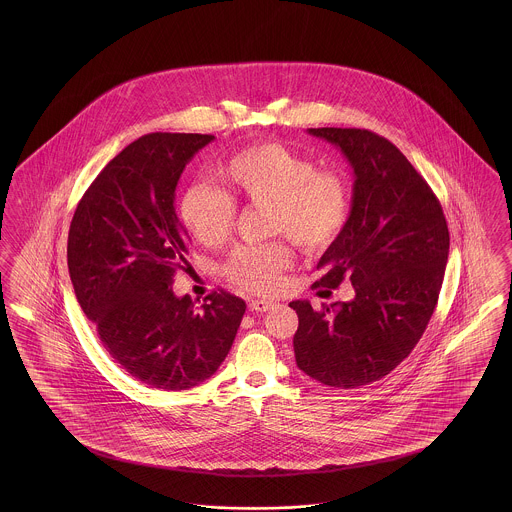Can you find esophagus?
I'll list each match as a JSON object with an SVG mask.
<instances>
[{"mask_svg": "<svg viewBox=\"0 0 512 512\" xmlns=\"http://www.w3.org/2000/svg\"><path fill=\"white\" fill-rule=\"evenodd\" d=\"M274 308V302L272 300H263V298H255L249 302V310L251 311H264L272 310Z\"/></svg>", "mask_w": 512, "mask_h": 512, "instance_id": "1", "label": "esophagus"}]
</instances>
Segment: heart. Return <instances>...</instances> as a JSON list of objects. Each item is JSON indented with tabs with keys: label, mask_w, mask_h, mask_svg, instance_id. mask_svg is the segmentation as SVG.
<instances>
[{
	"label": "heart",
	"mask_w": 512,
	"mask_h": 512,
	"mask_svg": "<svg viewBox=\"0 0 512 512\" xmlns=\"http://www.w3.org/2000/svg\"><path fill=\"white\" fill-rule=\"evenodd\" d=\"M234 193L255 206H270V233L285 234L306 251L330 246L351 214L345 178L317 169V163L295 150L264 142L233 155L221 169ZM236 202L210 184H191L180 199L182 223L197 242L214 246L233 229ZM293 253L283 242L240 246L225 264V274L253 293H272Z\"/></svg>",
	"instance_id": "b5f03b06"
}]
</instances>
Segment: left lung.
Returning <instances> with one entry per match:
<instances>
[{
    "label": "left lung",
    "mask_w": 512,
    "mask_h": 512,
    "mask_svg": "<svg viewBox=\"0 0 512 512\" xmlns=\"http://www.w3.org/2000/svg\"><path fill=\"white\" fill-rule=\"evenodd\" d=\"M308 133L340 148L355 174L347 225L311 287L349 279L355 298L323 310L289 304L296 366L328 387L358 388L392 372L422 338L443 285L449 227L434 191L390 140L368 129Z\"/></svg>",
    "instance_id": "left-lung-1"
}]
</instances>
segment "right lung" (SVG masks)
Wrapping results in <instances>:
<instances>
[{
  "label": "right lung",
  "mask_w": 512,
  "mask_h": 512,
  "mask_svg": "<svg viewBox=\"0 0 512 512\" xmlns=\"http://www.w3.org/2000/svg\"><path fill=\"white\" fill-rule=\"evenodd\" d=\"M214 135L150 133L125 146L78 202L67 264L80 308L125 372L161 390L210 379L229 355L246 302L214 291L195 308L172 293L191 240L174 191Z\"/></svg>",
  "instance_id": "obj_1"
}]
</instances>
